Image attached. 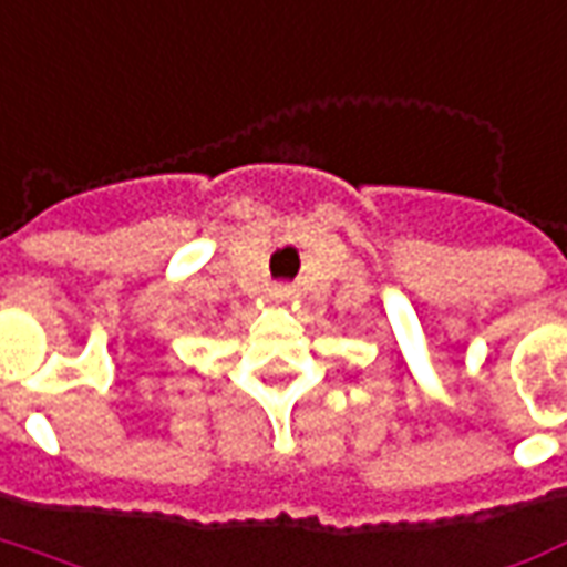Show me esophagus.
<instances>
[{
    "label": "esophagus",
    "instance_id": "34e87169",
    "mask_svg": "<svg viewBox=\"0 0 567 567\" xmlns=\"http://www.w3.org/2000/svg\"><path fill=\"white\" fill-rule=\"evenodd\" d=\"M271 296H275V301H292L296 299V287L292 284H275Z\"/></svg>",
    "mask_w": 567,
    "mask_h": 567
}]
</instances>
